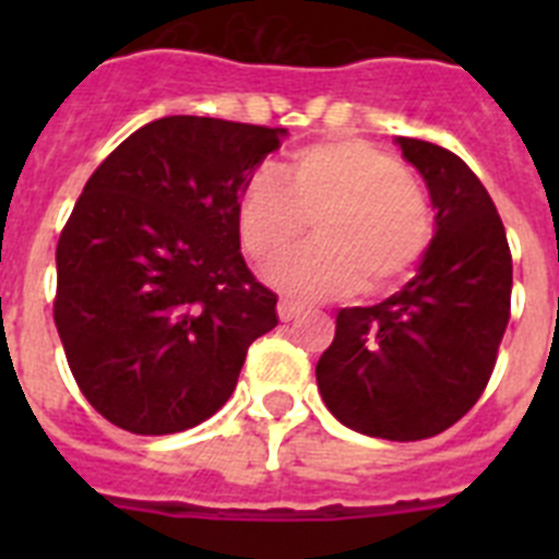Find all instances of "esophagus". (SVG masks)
Listing matches in <instances>:
<instances>
[{
	"mask_svg": "<svg viewBox=\"0 0 559 559\" xmlns=\"http://www.w3.org/2000/svg\"><path fill=\"white\" fill-rule=\"evenodd\" d=\"M276 313H280V319H283V322H294L296 316L302 313V305H296V302H288V299H283V302L276 305Z\"/></svg>",
	"mask_w": 559,
	"mask_h": 559,
	"instance_id": "1",
	"label": "esophagus"
}]
</instances>
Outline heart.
I'll return each mask as SVG.
<instances>
[{
	"mask_svg": "<svg viewBox=\"0 0 559 559\" xmlns=\"http://www.w3.org/2000/svg\"><path fill=\"white\" fill-rule=\"evenodd\" d=\"M313 224L319 243L274 269V283L296 296H369L406 283L433 231L426 192L394 156L364 140L302 147L280 179L257 173L237 199V235L246 254L274 265Z\"/></svg>",
	"mask_w": 559,
	"mask_h": 559,
	"instance_id": "heart-1",
	"label": "heart"
}]
</instances>
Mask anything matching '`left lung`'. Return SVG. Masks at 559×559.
<instances>
[{
    "mask_svg": "<svg viewBox=\"0 0 559 559\" xmlns=\"http://www.w3.org/2000/svg\"><path fill=\"white\" fill-rule=\"evenodd\" d=\"M433 204L417 274L372 308H344L316 364L341 426L392 442L451 428L481 397L510 322L512 254L490 192L456 153L397 136Z\"/></svg>",
    "mask_w": 559,
    "mask_h": 559,
    "instance_id": "8db88e82",
    "label": "left lung"
}]
</instances>
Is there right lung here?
I'll return each instance as SVG.
<instances>
[{
    "label": "right lung",
    "instance_id": "1",
    "mask_svg": "<svg viewBox=\"0 0 559 559\" xmlns=\"http://www.w3.org/2000/svg\"><path fill=\"white\" fill-rule=\"evenodd\" d=\"M285 128L176 114L92 173L56 251V328L117 428L179 433L224 408L276 296L240 254L237 199Z\"/></svg>",
    "mask_w": 559,
    "mask_h": 559
}]
</instances>
